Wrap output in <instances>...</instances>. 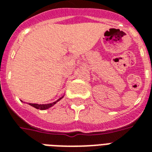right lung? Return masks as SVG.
Masks as SVG:
<instances>
[{"mask_svg":"<svg viewBox=\"0 0 152 152\" xmlns=\"http://www.w3.org/2000/svg\"><path fill=\"white\" fill-rule=\"evenodd\" d=\"M63 98V97H62V98H60L59 99H58V100L55 101V102H52V103H49V104H36V103H29V105L32 106L33 107H35V108H37V109H40V110H45V109H48V108H50V107H51L52 106L54 105L56 102H58L60 99H62Z\"/></svg>","mask_w":152,"mask_h":152,"instance_id":"right-lung-1","label":"right lung"}]
</instances>
